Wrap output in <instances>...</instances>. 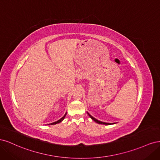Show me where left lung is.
I'll return each instance as SVG.
<instances>
[{
	"label": "left lung",
	"mask_w": 160,
	"mask_h": 160,
	"mask_svg": "<svg viewBox=\"0 0 160 160\" xmlns=\"http://www.w3.org/2000/svg\"><path fill=\"white\" fill-rule=\"evenodd\" d=\"M88 114L89 115V117L93 119L94 122H95L96 123H99V124H103V125H111V124H115V123H105V122H101V121H99V120H98L97 119H95V118H93V116H91L88 112Z\"/></svg>",
	"instance_id": "obj_1"
}]
</instances>
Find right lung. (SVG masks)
Masks as SVG:
<instances>
[{
	"label": "right lung",
	"mask_w": 160,
	"mask_h": 160,
	"mask_svg": "<svg viewBox=\"0 0 160 160\" xmlns=\"http://www.w3.org/2000/svg\"><path fill=\"white\" fill-rule=\"evenodd\" d=\"M66 115H67V113H65V115L63 116V117L61 118L60 119H59L58 121H57V122H53V123H49V124H48V125H55V124H57V123H59L60 122H61L62 121L65 119V117L66 116Z\"/></svg>",
	"instance_id": "add662e5"
}]
</instances>
